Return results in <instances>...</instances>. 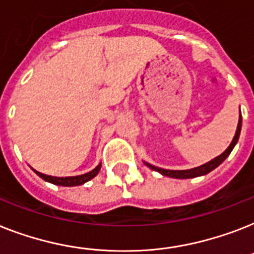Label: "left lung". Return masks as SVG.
<instances>
[{
    "label": "left lung",
    "instance_id": "8db88e82",
    "mask_svg": "<svg viewBox=\"0 0 254 254\" xmlns=\"http://www.w3.org/2000/svg\"><path fill=\"white\" fill-rule=\"evenodd\" d=\"M240 131H241V113L239 115V124H238V129H236V133H235V137L232 139V142L230 143L227 148H226V151L222 152L219 156H216L214 159H211L210 162L205 163V164H202L199 167H195V168H190V170H164V168H159V167H155L150 164V163H146L145 164L148 167V168H151L152 171H156V172H159L162 174L163 176H168L172 177V179H193V177H198V176H203V175H207L209 172H211L213 170H215L216 167L220 166L222 163L226 160L228 155L231 154V151L234 150L235 145L238 143L239 137H240Z\"/></svg>",
    "mask_w": 254,
    "mask_h": 254
}]
</instances>
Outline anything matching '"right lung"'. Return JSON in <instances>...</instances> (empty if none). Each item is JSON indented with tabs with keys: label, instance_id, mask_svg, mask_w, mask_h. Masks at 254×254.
<instances>
[{
	"label": "right lung",
	"instance_id": "1",
	"mask_svg": "<svg viewBox=\"0 0 254 254\" xmlns=\"http://www.w3.org/2000/svg\"><path fill=\"white\" fill-rule=\"evenodd\" d=\"M100 167H102V163H99L94 170L87 172V174L78 175V176H67V177L49 176V175H44V174H41V172H38V171H35L34 168H32V171H34L35 174L38 175L39 177H41L43 180L48 181V183H51V184L60 185V187H77V185H83L84 183H87V181H90L91 179H94V177L99 174Z\"/></svg>",
	"mask_w": 254,
	"mask_h": 254
}]
</instances>
